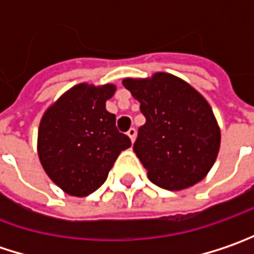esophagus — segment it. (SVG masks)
<instances>
[{
	"mask_svg": "<svg viewBox=\"0 0 254 254\" xmlns=\"http://www.w3.org/2000/svg\"><path fill=\"white\" fill-rule=\"evenodd\" d=\"M127 136L130 138V141L135 142V138H136V129H135V127H130V129L127 130Z\"/></svg>",
	"mask_w": 254,
	"mask_h": 254,
	"instance_id": "esophagus-1",
	"label": "esophagus"
}]
</instances>
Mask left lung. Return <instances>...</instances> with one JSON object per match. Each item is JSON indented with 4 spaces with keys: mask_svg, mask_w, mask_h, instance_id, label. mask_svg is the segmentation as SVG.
I'll return each mask as SVG.
<instances>
[{
    "mask_svg": "<svg viewBox=\"0 0 254 254\" xmlns=\"http://www.w3.org/2000/svg\"><path fill=\"white\" fill-rule=\"evenodd\" d=\"M146 118L133 151L155 186L181 191L200 183L216 162L221 132L211 106L186 80L158 71L122 80Z\"/></svg>",
    "mask_w": 254,
    "mask_h": 254,
    "instance_id": "left-lung-1",
    "label": "left lung"
}]
</instances>
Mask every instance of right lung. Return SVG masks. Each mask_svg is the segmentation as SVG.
Wrapping results in <instances>:
<instances>
[{"mask_svg": "<svg viewBox=\"0 0 254 254\" xmlns=\"http://www.w3.org/2000/svg\"><path fill=\"white\" fill-rule=\"evenodd\" d=\"M116 86L79 83L43 113L37 154L49 178L66 194L86 197L102 186L130 139L116 127L106 100Z\"/></svg>", "mask_w": 254, "mask_h": 254, "instance_id": "1", "label": "right lung"}]
</instances>
